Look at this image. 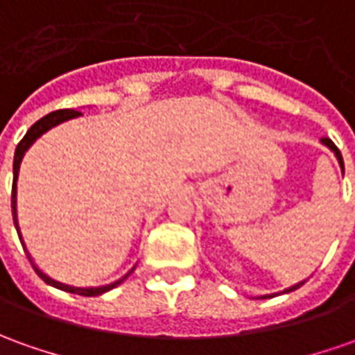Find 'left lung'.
<instances>
[{
	"mask_svg": "<svg viewBox=\"0 0 355 355\" xmlns=\"http://www.w3.org/2000/svg\"><path fill=\"white\" fill-rule=\"evenodd\" d=\"M321 141H322V145H327V146H329V148H331L332 153L336 154V158H338V162H340L342 170H344V162H342V154H340V150L336 148V145L332 143L331 139H321ZM304 282H305V280H304ZM304 282H300V284H295V286H292V288H288V290H284V294H288V292H294V290H297L300 286H304ZM272 295H275V294H272ZM263 297H270V295H263Z\"/></svg>",
	"mask_w": 355,
	"mask_h": 355,
	"instance_id": "obj_1",
	"label": "left lung"
}]
</instances>
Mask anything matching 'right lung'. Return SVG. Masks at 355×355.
<instances>
[{"instance_id": "add662e5", "label": "right lung", "mask_w": 355, "mask_h": 355, "mask_svg": "<svg viewBox=\"0 0 355 355\" xmlns=\"http://www.w3.org/2000/svg\"><path fill=\"white\" fill-rule=\"evenodd\" d=\"M80 116V112H77V110H58V112H51V114H48V116H44L42 119H38L36 123H34L28 131H26V135L21 139V143L17 145V148H15V158H13V191H11V209H13V222H15V228H17V234H19V239H21V243H23V238H21V232H19V224H17V178H19V168H21V160H23L24 153L28 150V146L33 145L34 141L38 139V137L42 135V133H46L48 129H51V127L60 125L61 121H67V119H71V117H77ZM28 261L33 263V259H31V255H28ZM34 270H36V275L42 278L46 284L53 286V288H58V290H63V292H69V294H79V295H100L104 294V292H107V290H112V288H116V286H119L123 280H125L127 276L133 272V268L127 272L123 278H119L117 282H112V284L107 286H100V288H75V286H69V284H61V282H58V280H53V278H50L48 275H44L42 270L38 268V266L34 265Z\"/></svg>"}]
</instances>
